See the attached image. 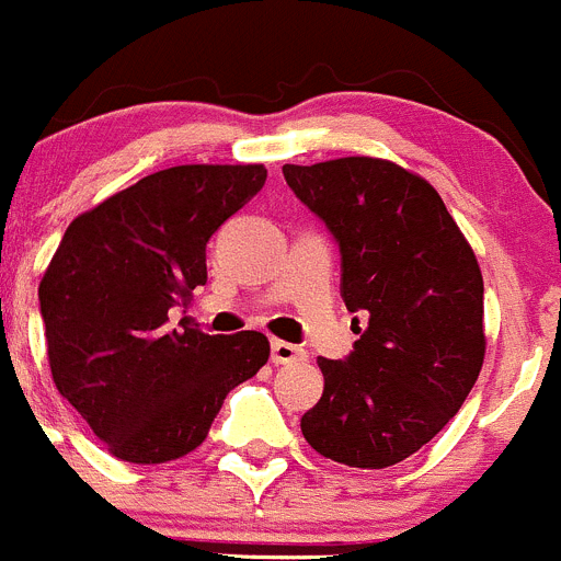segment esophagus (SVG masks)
I'll return each instance as SVG.
<instances>
[{"mask_svg": "<svg viewBox=\"0 0 561 561\" xmlns=\"http://www.w3.org/2000/svg\"><path fill=\"white\" fill-rule=\"evenodd\" d=\"M297 360H306V350L297 344H289V341L275 339L272 341V364L286 366V364H297Z\"/></svg>", "mask_w": 561, "mask_h": 561, "instance_id": "1", "label": "esophagus"}]
</instances>
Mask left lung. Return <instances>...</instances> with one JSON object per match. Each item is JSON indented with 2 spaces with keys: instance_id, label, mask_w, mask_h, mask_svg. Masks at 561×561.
<instances>
[{
  "instance_id": "obj_1",
  "label": "left lung",
  "mask_w": 561,
  "mask_h": 561,
  "mask_svg": "<svg viewBox=\"0 0 561 561\" xmlns=\"http://www.w3.org/2000/svg\"><path fill=\"white\" fill-rule=\"evenodd\" d=\"M341 248V295L366 324L346 360L319 357L324 393L302 435L350 468L415 455L462 408L484 364V284L435 186L377 157L284 164Z\"/></svg>"
}]
</instances>
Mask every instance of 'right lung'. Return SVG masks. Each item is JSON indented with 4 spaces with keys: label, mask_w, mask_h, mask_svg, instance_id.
Masks as SVG:
<instances>
[{
    "label": "right lung",
    "mask_w": 561,
    "mask_h": 561,
    "mask_svg": "<svg viewBox=\"0 0 561 561\" xmlns=\"http://www.w3.org/2000/svg\"><path fill=\"white\" fill-rule=\"evenodd\" d=\"M264 164H179L68 226L41 280L49 369L112 457L179 460L204 444L228 391L270 360L264 333L173 330L206 284V242L264 186Z\"/></svg>",
    "instance_id": "1"
}]
</instances>
